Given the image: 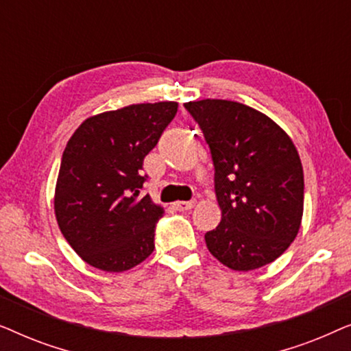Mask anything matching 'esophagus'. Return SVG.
<instances>
[{
  "instance_id": "34e87169",
  "label": "esophagus",
  "mask_w": 351,
  "mask_h": 351,
  "mask_svg": "<svg viewBox=\"0 0 351 351\" xmlns=\"http://www.w3.org/2000/svg\"><path fill=\"white\" fill-rule=\"evenodd\" d=\"M174 206L177 210H190L195 206V201H177Z\"/></svg>"
}]
</instances>
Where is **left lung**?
Returning a JSON list of instances; mask_svg holds the SVG:
<instances>
[{
    "label": "left lung",
    "instance_id": "left-lung-1",
    "mask_svg": "<svg viewBox=\"0 0 351 351\" xmlns=\"http://www.w3.org/2000/svg\"><path fill=\"white\" fill-rule=\"evenodd\" d=\"M210 148L219 227L209 252L234 271L271 263L291 246L304 215V169L282 128L247 105L222 99L186 102Z\"/></svg>",
    "mask_w": 351,
    "mask_h": 351
}]
</instances>
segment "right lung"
I'll return each instance as SVG.
<instances>
[{"mask_svg":"<svg viewBox=\"0 0 351 351\" xmlns=\"http://www.w3.org/2000/svg\"><path fill=\"white\" fill-rule=\"evenodd\" d=\"M177 107L134 104L94 114L66 142L54 213L64 238L90 267L121 273L155 249V223L165 209L141 196L142 165Z\"/></svg>","mask_w":351,"mask_h":351,"instance_id":"right-lung-1","label":"right lung"}]
</instances>
